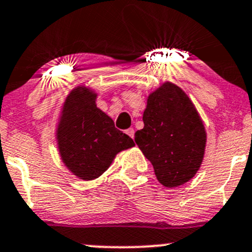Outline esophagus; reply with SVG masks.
I'll return each instance as SVG.
<instances>
[{"instance_id":"esophagus-1","label":"esophagus","mask_w":252,"mask_h":252,"mask_svg":"<svg viewBox=\"0 0 252 252\" xmlns=\"http://www.w3.org/2000/svg\"><path fill=\"white\" fill-rule=\"evenodd\" d=\"M126 134L128 135V136H130L131 139H134V134H135V131H134V129H132V128L126 129Z\"/></svg>"}]
</instances>
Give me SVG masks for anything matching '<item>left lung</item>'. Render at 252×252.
I'll list each match as a JSON object with an SVG mask.
<instances>
[{"label": "left lung", "mask_w": 252, "mask_h": 252, "mask_svg": "<svg viewBox=\"0 0 252 252\" xmlns=\"http://www.w3.org/2000/svg\"><path fill=\"white\" fill-rule=\"evenodd\" d=\"M143 129L135 142L164 187L187 183L200 170L207 132L195 105L181 87L164 82L147 98Z\"/></svg>", "instance_id": "1"}]
</instances>
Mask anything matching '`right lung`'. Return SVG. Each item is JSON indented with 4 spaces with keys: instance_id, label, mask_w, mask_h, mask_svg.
Returning a JSON list of instances; mask_svg holds the SVG:
<instances>
[{
    "instance_id": "1",
    "label": "right lung",
    "mask_w": 252,
    "mask_h": 252,
    "mask_svg": "<svg viewBox=\"0 0 252 252\" xmlns=\"http://www.w3.org/2000/svg\"><path fill=\"white\" fill-rule=\"evenodd\" d=\"M96 93L77 86L65 98L56 129L57 147L65 167L82 181L100 177L132 139L115 128L112 118L96 107Z\"/></svg>"
}]
</instances>
